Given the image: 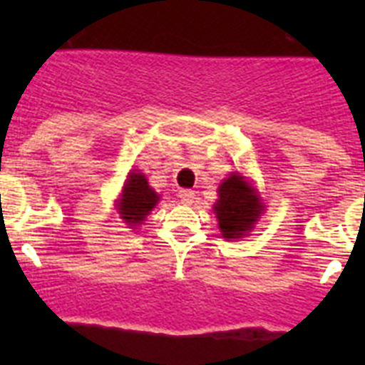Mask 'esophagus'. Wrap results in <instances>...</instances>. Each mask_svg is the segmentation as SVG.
Masks as SVG:
<instances>
[{
    "mask_svg": "<svg viewBox=\"0 0 365 365\" xmlns=\"http://www.w3.org/2000/svg\"><path fill=\"white\" fill-rule=\"evenodd\" d=\"M179 197H180V201L185 202V205H192L193 199H195V193H193L192 190H180Z\"/></svg>",
    "mask_w": 365,
    "mask_h": 365,
    "instance_id": "1",
    "label": "esophagus"
}]
</instances>
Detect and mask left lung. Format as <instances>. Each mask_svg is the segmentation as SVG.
I'll list each match as a JSON object with an SVG mask.
<instances>
[{
    "mask_svg": "<svg viewBox=\"0 0 365 365\" xmlns=\"http://www.w3.org/2000/svg\"><path fill=\"white\" fill-rule=\"evenodd\" d=\"M261 210L263 205L257 199L256 192L240 173H232L219 186V199L214 205V212L217 215L222 237L235 240L247 234L257 221Z\"/></svg>",
    "mask_w": 365,
    "mask_h": 365,
    "instance_id": "obj_1",
    "label": "left lung"
}]
</instances>
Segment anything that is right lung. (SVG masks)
<instances>
[{"instance_id": "add662e5", "label": "right lung", "mask_w": 365, "mask_h": 365, "mask_svg": "<svg viewBox=\"0 0 365 365\" xmlns=\"http://www.w3.org/2000/svg\"><path fill=\"white\" fill-rule=\"evenodd\" d=\"M159 201V195L150 188L146 177L140 173H131L128 182L124 185L120 197V214L131 227H137L144 221L155 205Z\"/></svg>"}]
</instances>
